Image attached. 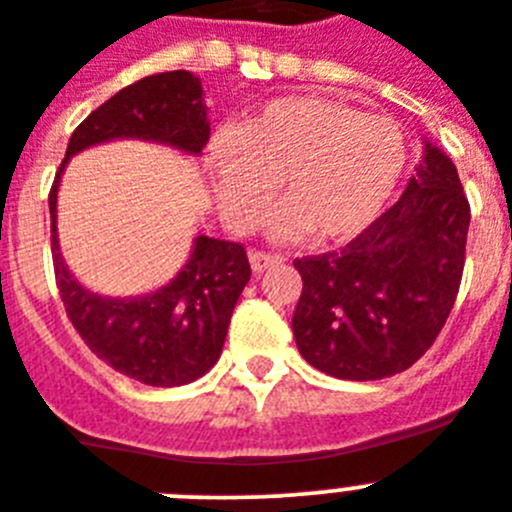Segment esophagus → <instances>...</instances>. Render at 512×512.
Returning a JSON list of instances; mask_svg holds the SVG:
<instances>
[{
	"instance_id": "1",
	"label": "esophagus",
	"mask_w": 512,
	"mask_h": 512,
	"mask_svg": "<svg viewBox=\"0 0 512 512\" xmlns=\"http://www.w3.org/2000/svg\"><path fill=\"white\" fill-rule=\"evenodd\" d=\"M248 259H251V266L256 274H261L264 269H269V266L274 264H282V256H277V253H266V251H251L248 253Z\"/></svg>"
}]
</instances>
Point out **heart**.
<instances>
[{"instance_id":"b5f03b06","label":"heart","mask_w":512,"mask_h":512,"mask_svg":"<svg viewBox=\"0 0 512 512\" xmlns=\"http://www.w3.org/2000/svg\"><path fill=\"white\" fill-rule=\"evenodd\" d=\"M222 214L235 230L261 222L282 181L274 235L334 246L386 212L409 168L406 134L388 116L323 98H279L209 144Z\"/></svg>"}]
</instances>
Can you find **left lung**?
Returning a JSON list of instances; mask_svg holds the SVG:
<instances>
[{
  "mask_svg": "<svg viewBox=\"0 0 512 512\" xmlns=\"http://www.w3.org/2000/svg\"><path fill=\"white\" fill-rule=\"evenodd\" d=\"M471 209L453 160L425 142L404 194L342 251L295 261L300 355L342 381L412 368L456 303Z\"/></svg>",
  "mask_w": 512,
  "mask_h": 512,
  "instance_id": "left-lung-1",
  "label": "left lung"
}]
</instances>
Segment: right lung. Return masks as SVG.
I'll return each instance as SVG.
<instances>
[{"mask_svg": "<svg viewBox=\"0 0 512 512\" xmlns=\"http://www.w3.org/2000/svg\"><path fill=\"white\" fill-rule=\"evenodd\" d=\"M111 139H144L202 155L209 121L199 77L183 69L150 74L95 108L74 129L48 194L56 285L77 334L100 360L144 386H186L220 360L251 264L240 243L196 235L189 261L160 290L137 298H103L85 290L59 253L56 191L69 157Z\"/></svg>", "mask_w": 512, "mask_h": 512, "instance_id": "add662e5", "label": "right lung"}]
</instances>
